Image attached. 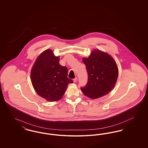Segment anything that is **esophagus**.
I'll use <instances>...</instances> for the list:
<instances>
[{"mask_svg":"<svg viewBox=\"0 0 148 148\" xmlns=\"http://www.w3.org/2000/svg\"><path fill=\"white\" fill-rule=\"evenodd\" d=\"M77 81V77H75V78L73 79V82H74V83H75Z\"/></svg>","mask_w":148,"mask_h":148,"instance_id":"esophagus-1","label":"esophagus"}]
</instances>
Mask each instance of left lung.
<instances>
[{"label":"left lung","mask_w":148,"mask_h":148,"mask_svg":"<svg viewBox=\"0 0 148 148\" xmlns=\"http://www.w3.org/2000/svg\"><path fill=\"white\" fill-rule=\"evenodd\" d=\"M88 75V83L81 90L86 97L97 99L113 89L118 76L115 61L109 54L93 50L88 58H83Z\"/></svg>","instance_id":"left-lung-1"}]
</instances>
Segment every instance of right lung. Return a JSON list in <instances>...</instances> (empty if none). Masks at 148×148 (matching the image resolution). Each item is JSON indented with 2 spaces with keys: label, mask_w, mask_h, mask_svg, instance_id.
<instances>
[{
  "label": "right lung",
  "mask_w": 148,
  "mask_h": 148,
  "mask_svg": "<svg viewBox=\"0 0 148 148\" xmlns=\"http://www.w3.org/2000/svg\"><path fill=\"white\" fill-rule=\"evenodd\" d=\"M68 69L59 64V57L51 50L43 51L36 59L30 74L32 83L37 94L49 101L63 97L69 84Z\"/></svg>",
  "instance_id": "1"
}]
</instances>
